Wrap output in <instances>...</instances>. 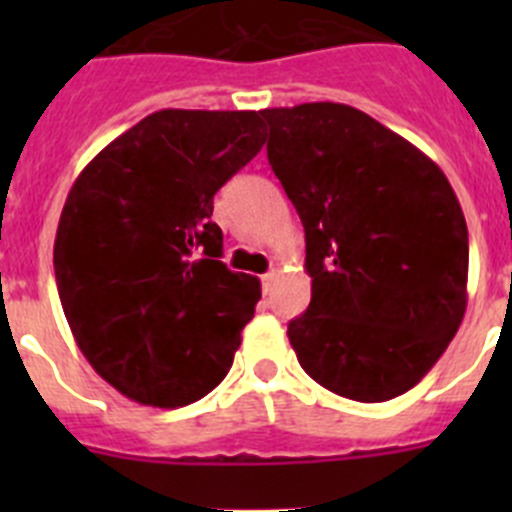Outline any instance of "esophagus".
Returning a JSON list of instances; mask_svg holds the SVG:
<instances>
[{
  "mask_svg": "<svg viewBox=\"0 0 512 512\" xmlns=\"http://www.w3.org/2000/svg\"><path fill=\"white\" fill-rule=\"evenodd\" d=\"M274 284H277V271H269V274H264V277H261V287H264V295H269L271 289H274Z\"/></svg>",
  "mask_w": 512,
  "mask_h": 512,
  "instance_id": "34e87169",
  "label": "esophagus"
}]
</instances>
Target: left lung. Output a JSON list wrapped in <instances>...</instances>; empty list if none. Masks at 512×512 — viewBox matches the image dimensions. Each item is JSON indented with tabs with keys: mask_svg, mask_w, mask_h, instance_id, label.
Segmentation results:
<instances>
[{
	"mask_svg": "<svg viewBox=\"0 0 512 512\" xmlns=\"http://www.w3.org/2000/svg\"><path fill=\"white\" fill-rule=\"evenodd\" d=\"M261 117L271 171L305 228L312 300L287 328L297 361L348 400L413 390L467 310V220L449 179L348 104L307 102Z\"/></svg>",
	"mask_w": 512,
	"mask_h": 512,
	"instance_id": "left-lung-1",
	"label": "left lung"
}]
</instances>
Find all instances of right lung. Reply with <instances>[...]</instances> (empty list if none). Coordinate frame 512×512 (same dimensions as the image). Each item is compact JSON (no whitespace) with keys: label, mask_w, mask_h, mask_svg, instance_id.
<instances>
[{"label":"right lung","mask_w":512,"mask_h":512,"mask_svg":"<svg viewBox=\"0 0 512 512\" xmlns=\"http://www.w3.org/2000/svg\"><path fill=\"white\" fill-rule=\"evenodd\" d=\"M261 128V112H153L66 197L58 297L81 354L130 400L184 408L233 366L261 284L220 261L212 197L261 151Z\"/></svg>","instance_id":"1"}]
</instances>
